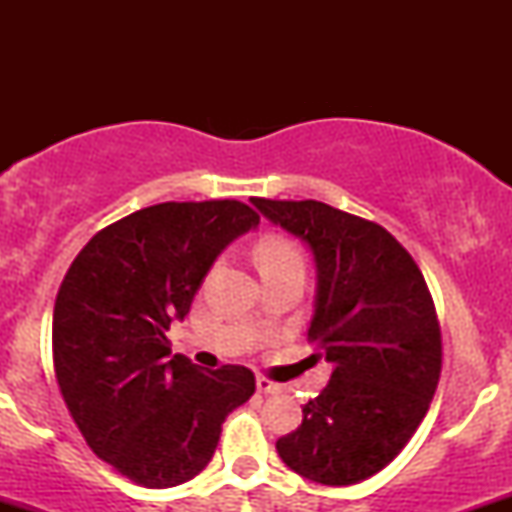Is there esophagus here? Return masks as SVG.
Wrapping results in <instances>:
<instances>
[{
    "label": "esophagus",
    "instance_id": "34e87169",
    "mask_svg": "<svg viewBox=\"0 0 512 512\" xmlns=\"http://www.w3.org/2000/svg\"><path fill=\"white\" fill-rule=\"evenodd\" d=\"M286 387L284 385H279V383H272V380H267V378H257V392H262V395H281V392H284Z\"/></svg>",
    "mask_w": 512,
    "mask_h": 512
}]
</instances>
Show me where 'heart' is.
<instances>
[{
  "label": "heart",
  "mask_w": 512,
  "mask_h": 512,
  "mask_svg": "<svg viewBox=\"0 0 512 512\" xmlns=\"http://www.w3.org/2000/svg\"><path fill=\"white\" fill-rule=\"evenodd\" d=\"M257 264H260V272L264 269L284 267V264H303L298 250L291 243L281 238H264L257 245Z\"/></svg>",
  "instance_id": "heart-1"
}]
</instances>
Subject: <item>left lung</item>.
I'll list each match as a JSON object with an SVG mask.
<instances>
[{
  "label": "left lung",
  "instance_id": "obj_1",
  "mask_svg": "<svg viewBox=\"0 0 512 512\" xmlns=\"http://www.w3.org/2000/svg\"><path fill=\"white\" fill-rule=\"evenodd\" d=\"M250 202L308 245V339L332 363L330 383L303 407V424L276 440V452L315 484H358L402 452L438 387L443 349L424 274L378 223L315 199Z\"/></svg>",
  "mask_w": 512,
  "mask_h": 512
}]
</instances>
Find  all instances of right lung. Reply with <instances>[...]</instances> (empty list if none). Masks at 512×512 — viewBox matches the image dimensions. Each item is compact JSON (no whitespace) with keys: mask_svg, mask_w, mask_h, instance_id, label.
I'll return each instance as SVG.
<instances>
[{"mask_svg":"<svg viewBox=\"0 0 512 512\" xmlns=\"http://www.w3.org/2000/svg\"><path fill=\"white\" fill-rule=\"evenodd\" d=\"M260 216L236 199L163 202L110 223L64 276L52 358L88 448L146 489L197 477L221 424L255 392L243 366L204 370L170 351L204 276Z\"/></svg>","mask_w":512,"mask_h":512,"instance_id":"add662e5","label":"right lung"}]
</instances>
